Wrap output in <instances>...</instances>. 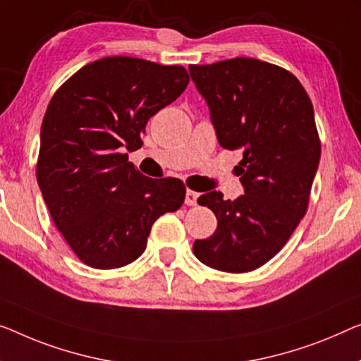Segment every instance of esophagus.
I'll return each mask as SVG.
<instances>
[{
    "label": "esophagus",
    "mask_w": 361,
    "mask_h": 361,
    "mask_svg": "<svg viewBox=\"0 0 361 361\" xmlns=\"http://www.w3.org/2000/svg\"><path fill=\"white\" fill-rule=\"evenodd\" d=\"M197 197H199V195H197L196 191H192V190H188V191H186L185 202L188 204V206H196V204H197Z\"/></svg>",
    "instance_id": "obj_1"
}]
</instances>
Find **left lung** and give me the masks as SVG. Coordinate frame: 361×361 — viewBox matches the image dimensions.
<instances>
[{"mask_svg": "<svg viewBox=\"0 0 361 361\" xmlns=\"http://www.w3.org/2000/svg\"><path fill=\"white\" fill-rule=\"evenodd\" d=\"M190 74L220 146L243 150L235 173L245 188L235 201L220 191L199 196L217 230L192 251L217 271H255L283 248L308 209L321 159L313 104L292 73L255 58L191 64Z\"/></svg>", "mask_w": 361, "mask_h": 361, "instance_id": "8db88e82", "label": "left lung"}]
</instances>
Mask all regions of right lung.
Instances as JSON below:
<instances>
[{"label": "right lung", "instance_id": "1", "mask_svg": "<svg viewBox=\"0 0 361 361\" xmlns=\"http://www.w3.org/2000/svg\"><path fill=\"white\" fill-rule=\"evenodd\" d=\"M190 74L131 56L85 64L51 97L40 129L37 181L56 228L84 264L136 261L155 220L175 212L186 188L128 162L146 125L183 94Z\"/></svg>", "mask_w": 361, "mask_h": 361}]
</instances>
